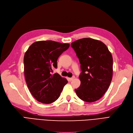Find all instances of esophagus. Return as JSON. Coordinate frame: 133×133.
I'll return each mask as SVG.
<instances>
[{
    "label": "esophagus",
    "instance_id": "34e87169",
    "mask_svg": "<svg viewBox=\"0 0 133 133\" xmlns=\"http://www.w3.org/2000/svg\"><path fill=\"white\" fill-rule=\"evenodd\" d=\"M74 78H75V77L73 76V77H72V78H68V81H72L73 79H74Z\"/></svg>",
    "mask_w": 133,
    "mask_h": 133
}]
</instances>
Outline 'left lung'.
Here are the masks:
<instances>
[{"label": "left lung", "instance_id": "left-lung-1", "mask_svg": "<svg viewBox=\"0 0 133 133\" xmlns=\"http://www.w3.org/2000/svg\"><path fill=\"white\" fill-rule=\"evenodd\" d=\"M81 63L80 87L75 89L78 97L88 102L99 100L109 88L113 75V58L105 44L84 38L71 44Z\"/></svg>", "mask_w": 133, "mask_h": 133}]
</instances>
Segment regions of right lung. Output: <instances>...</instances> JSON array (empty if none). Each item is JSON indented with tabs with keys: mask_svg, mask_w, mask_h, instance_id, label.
I'll use <instances>...</instances> for the list:
<instances>
[{
	"mask_svg": "<svg viewBox=\"0 0 133 133\" xmlns=\"http://www.w3.org/2000/svg\"><path fill=\"white\" fill-rule=\"evenodd\" d=\"M70 44L52 41L33 43L24 56V73L29 91L39 102L49 104L60 95L67 80L58 73L51 75L57 68V60Z\"/></svg>",
	"mask_w": 133,
	"mask_h": 133,
	"instance_id": "add662e5",
	"label": "right lung"
}]
</instances>
